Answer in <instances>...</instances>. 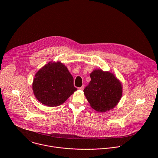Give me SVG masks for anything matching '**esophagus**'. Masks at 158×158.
<instances>
[{"instance_id":"obj_1","label":"esophagus","mask_w":158,"mask_h":158,"mask_svg":"<svg viewBox=\"0 0 158 158\" xmlns=\"http://www.w3.org/2000/svg\"><path fill=\"white\" fill-rule=\"evenodd\" d=\"M84 89V85H82L81 87H79V89H80V90H83Z\"/></svg>"}]
</instances>
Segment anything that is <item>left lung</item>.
<instances>
[{
	"label": "left lung",
	"mask_w": 158,
	"mask_h": 158,
	"mask_svg": "<svg viewBox=\"0 0 158 158\" xmlns=\"http://www.w3.org/2000/svg\"><path fill=\"white\" fill-rule=\"evenodd\" d=\"M90 77L91 80L84 89L90 105L98 112L113 109L122 97L121 82L113 74L101 69L94 70L90 74Z\"/></svg>",
	"instance_id": "obj_1"
}]
</instances>
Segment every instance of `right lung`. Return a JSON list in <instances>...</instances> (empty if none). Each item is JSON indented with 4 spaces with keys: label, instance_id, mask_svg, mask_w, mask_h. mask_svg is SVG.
Wrapping results in <instances>:
<instances>
[{
    "label": "right lung",
    "instance_id": "right-lung-1",
    "mask_svg": "<svg viewBox=\"0 0 158 158\" xmlns=\"http://www.w3.org/2000/svg\"><path fill=\"white\" fill-rule=\"evenodd\" d=\"M32 89L37 99L49 107L63 104L77 88L74 78L61 62H49L35 74Z\"/></svg>",
    "mask_w": 158,
    "mask_h": 158
}]
</instances>
